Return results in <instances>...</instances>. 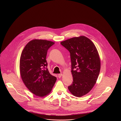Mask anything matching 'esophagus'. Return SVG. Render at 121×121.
<instances>
[{"mask_svg":"<svg viewBox=\"0 0 121 121\" xmlns=\"http://www.w3.org/2000/svg\"><path fill=\"white\" fill-rule=\"evenodd\" d=\"M62 76V74H59L58 75V77L59 78H61V77Z\"/></svg>","mask_w":121,"mask_h":121,"instance_id":"34e87169","label":"esophagus"}]
</instances>
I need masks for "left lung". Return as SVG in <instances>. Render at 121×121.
Instances as JSON below:
<instances>
[{"instance_id": "8db88e82", "label": "left lung", "mask_w": 121, "mask_h": 121, "mask_svg": "<svg viewBox=\"0 0 121 121\" xmlns=\"http://www.w3.org/2000/svg\"><path fill=\"white\" fill-rule=\"evenodd\" d=\"M70 54L73 81L68 89L75 96L89 93L98 79L100 61L96 46L84 36L74 37L60 43Z\"/></svg>"}]
</instances>
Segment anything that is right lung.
<instances>
[{"label": "right lung", "instance_id": "add662e5", "mask_svg": "<svg viewBox=\"0 0 121 121\" xmlns=\"http://www.w3.org/2000/svg\"><path fill=\"white\" fill-rule=\"evenodd\" d=\"M55 43L44 40L34 39L25 46L20 60L22 80L28 89L39 97L50 93L56 80L47 68L46 60L48 49Z\"/></svg>", "mask_w": 121, "mask_h": 121}]
</instances>
